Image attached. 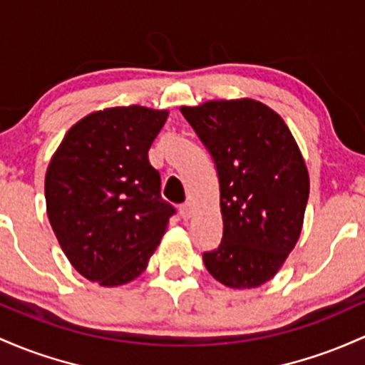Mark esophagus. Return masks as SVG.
Here are the masks:
<instances>
[{"mask_svg":"<svg viewBox=\"0 0 365 365\" xmlns=\"http://www.w3.org/2000/svg\"><path fill=\"white\" fill-rule=\"evenodd\" d=\"M180 216L183 220H189L192 216V204L190 202H183L180 204Z\"/></svg>","mask_w":365,"mask_h":365,"instance_id":"esophagus-1","label":"esophagus"}]
</instances>
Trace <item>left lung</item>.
<instances>
[{"mask_svg":"<svg viewBox=\"0 0 365 365\" xmlns=\"http://www.w3.org/2000/svg\"><path fill=\"white\" fill-rule=\"evenodd\" d=\"M213 159L223 234L202 262L216 280L251 289L277 274L302 234L305 161L282 118L251 98L182 107Z\"/></svg>","mask_w":365,"mask_h":365,"instance_id":"1","label":"left lung"}]
</instances>
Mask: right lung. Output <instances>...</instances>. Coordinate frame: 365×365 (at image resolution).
I'll return each mask as SVG.
<instances>
[{
  "mask_svg": "<svg viewBox=\"0 0 365 365\" xmlns=\"http://www.w3.org/2000/svg\"><path fill=\"white\" fill-rule=\"evenodd\" d=\"M166 110L114 107L67 131L45 178L50 225L71 265L100 286L137 279L176 210L149 149Z\"/></svg>",
  "mask_w": 365,
  "mask_h": 365,
  "instance_id": "obj_1",
  "label": "right lung"
}]
</instances>
